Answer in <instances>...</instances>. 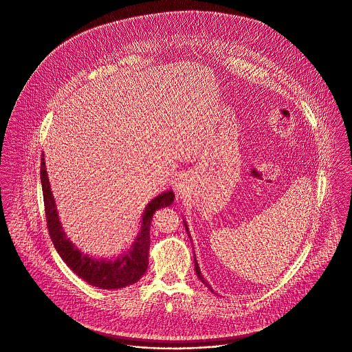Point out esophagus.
Wrapping results in <instances>:
<instances>
[{"instance_id":"obj_1","label":"esophagus","mask_w":352,"mask_h":352,"mask_svg":"<svg viewBox=\"0 0 352 352\" xmlns=\"http://www.w3.org/2000/svg\"><path fill=\"white\" fill-rule=\"evenodd\" d=\"M177 188H182V186H180V184H179V186H177Z\"/></svg>"}]
</instances>
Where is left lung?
Wrapping results in <instances>:
<instances>
[{
    "label": "left lung",
    "mask_w": 352,
    "mask_h": 352,
    "mask_svg": "<svg viewBox=\"0 0 352 352\" xmlns=\"http://www.w3.org/2000/svg\"><path fill=\"white\" fill-rule=\"evenodd\" d=\"M184 226H186V224H184ZM194 261H195V272H197V274H198V277H199V280H201V281H202V283H204V284H205V285H206V287H208V288H209V289H210V291H213V289H212V288H210V285H209V283H208V281H206V280H205V278H204V276H202V274H201V269H199V265H198V262H197V258H194Z\"/></svg>",
    "instance_id": "left-lung-1"
}]
</instances>
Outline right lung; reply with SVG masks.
I'll list each match as a JSON object with an SVG mask.
<instances>
[{
  "label": "right lung",
  "instance_id": "add662e5",
  "mask_svg": "<svg viewBox=\"0 0 352 352\" xmlns=\"http://www.w3.org/2000/svg\"><path fill=\"white\" fill-rule=\"evenodd\" d=\"M41 183L43 192L45 214L49 234L54 244V248L63 258V261L90 285L104 289H118L136 283L147 270L148 266V250H150V224L153 214L161 209L172 205L175 194L166 191L154 198L143 213L140 223V232L132 244V248L118 259L107 261L91 258L79 251L75 244L64 234L61 223L58 220L54 198L52 195L45 158H41Z\"/></svg>",
  "mask_w": 352,
  "mask_h": 352
}]
</instances>
